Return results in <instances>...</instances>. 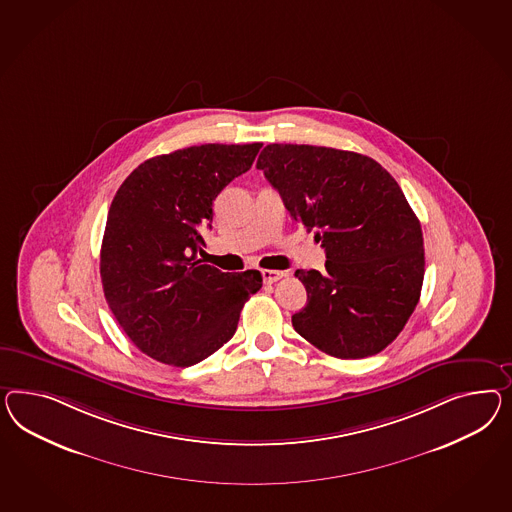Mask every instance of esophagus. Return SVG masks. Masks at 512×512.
Instances as JSON below:
<instances>
[{"label":"esophagus","mask_w":512,"mask_h":512,"mask_svg":"<svg viewBox=\"0 0 512 512\" xmlns=\"http://www.w3.org/2000/svg\"><path fill=\"white\" fill-rule=\"evenodd\" d=\"M261 276H263L264 283H276L285 274L279 270H261Z\"/></svg>","instance_id":"34e87169"}]
</instances>
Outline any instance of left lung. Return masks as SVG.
<instances>
[{
    "label": "left lung",
    "instance_id": "1",
    "mask_svg": "<svg viewBox=\"0 0 512 512\" xmlns=\"http://www.w3.org/2000/svg\"><path fill=\"white\" fill-rule=\"evenodd\" d=\"M257 169L326 251V272L294 274L307 291L294 330L333 358L382 352L414 313L425 276L421 223L397 180L358 152L291 143L266 145Z\"/></svg>",
    "mask_w": 512,
    "mask_h": 512
}]
</instances>
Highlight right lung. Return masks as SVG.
I'll return each mask as SVG.
<instances>
[{
  "instance_id": "obj_1",
  "label": "right lung",
  "mask_w": 512,
  "mask_h": 512,
  "mask_svg": "<svg viewBox=\"0 0 512 512\" xmlns=\"http://www.w3.org/2000/svg\"><path fill=\"white\" fill-rule=\"evenodd\" d=\"M263 143H207L139 164L111 201L100 277L113 317L152 360L190 367L236 332L257 270L227 274L201 264L212 203L246 173Z\"/></svg>"
}]
</instances>
